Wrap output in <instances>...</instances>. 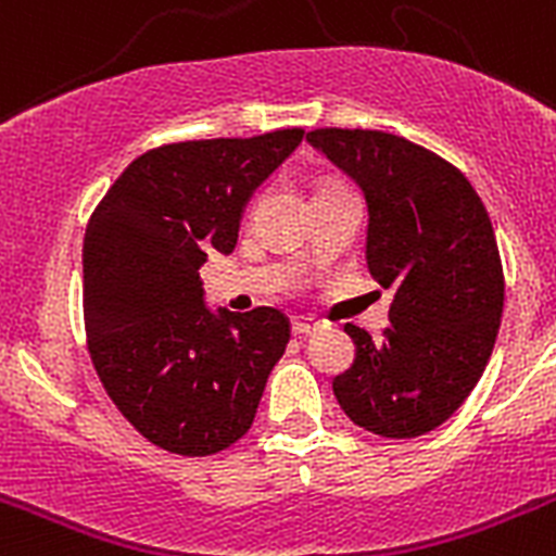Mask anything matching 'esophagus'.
Segmentation results:
<instances>
[{
  "mask_svg": "<svg viewBox=\"0 0 556 556\" xmlns=\"http://www.w3.org/2000/svg\"><path fill=\"white\" fill-rule=\"evenodd\" d=\"M317 331V326L314 323H306V320H292V333L294 337H312V333Z\"/></svg>",
  "mask_w": 556,
  "mask_h": 556,
  "instance_id": "esophagus-1",
  "label": "esophagus"
}]
</instances>
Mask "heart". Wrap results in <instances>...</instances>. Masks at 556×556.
Masks as SVG:
<instances>
[{"label":"heart","instance_id":"obj_1","mask_svg":"<svg viewBox=\"0 0 556 556\" xmlns=\"http://www.w3.org/2000/svg\"><path fill=\"white\" fill-rule=\"evenodd\" d=\"M323 186H331V184H323Z\"/></svg>","mask_w":556,"mask_h":556}]
</instances>
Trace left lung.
<instances>
[{"label":"left lung","mask_w":556,"mask_h":556,"mask_svg":"<svg viewBox=\"0 0 556 556\" xmlns=\"http://www.w3.org/2000/svg\"><path fill=\"white\" fill-rule=\"evenodd\" d=\"M306 141L367 198V269L392 289L381 342L365 328L333 395L353 424L392 440L443 426L473 392L504 312V267L488 208L437 152L381 130L320 127Z\"/></svg>","instance_id":"8db88e82"}]
</instances>
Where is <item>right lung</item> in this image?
<instances>
[{"instance_id":"right-lung-1","label":"right lung","mask_w":556,"mask_h":556,"mask_svg":"<svg viewBox=\"0 0 556 556\" xmlns=\"http://www.w3.org/2000/svg\"><path fill=\"white\" fill-rule=\"evenodd\" d=\"M303 132L147 150L88 219V353L127 424L169 454L211 456L242 440L287 351L292 328L278 308L211 314L200 267L236 248L244 203Z\"/></svg>"}]
</instances>
